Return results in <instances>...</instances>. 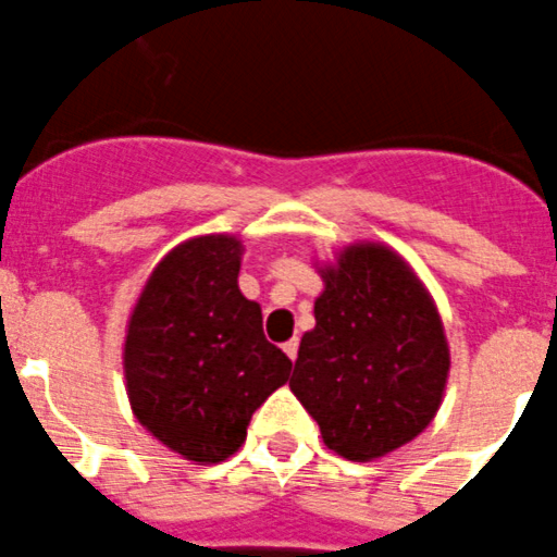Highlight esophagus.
Instances as JSON below:
<instances>
[{"mask_svg":"<svg viewBox=\"0 0 557 557\" xmlns=\"http://www.w3.org/2000/svg\"><path fill=\"white\" fill-rule=\"evenodd\" d=\"M283 349H285V355H288L290 360H297V355H299V338H290V341H285V344H283Z\"/></svg>","mask_w":557,"mask_h":557,"instance_id":"esophagus-1","label":"esophagus"}]
</instances>
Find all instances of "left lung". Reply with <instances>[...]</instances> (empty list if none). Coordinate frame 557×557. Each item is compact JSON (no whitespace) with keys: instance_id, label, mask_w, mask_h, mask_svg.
<instances>
[{"instance_id":"8db88e82","label":"left lung","mask_w":557,"mask_h":557,"mask_svg":"<svg viewBox=\"0 0 557 557\" xmlns=\"http://www.w3.org/2000/svg\"><path fill=\"white\" fill-rule=\"evenodd\" d=\"M322 277L288 385L333 453L380 458L433 422L449 372L444 327L405 260L377 244L349 247Z\"/></svg>"}]
</instances>
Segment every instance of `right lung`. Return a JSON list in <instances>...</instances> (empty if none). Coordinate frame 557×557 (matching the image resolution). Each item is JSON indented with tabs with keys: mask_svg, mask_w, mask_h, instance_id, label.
I'll use <instances>...</instances> for the list:
<instances>
[{
	"mask_svg": "<svg viewBox=\"0 0 557 557\" xmlns=\"http://www.w3.org/2000/svg\"><path fill=\"white\" fill-rule=\"evenodd\" d=\"M242 242L205 235L160 260L124 344L138 422L197 463L230 458L249 419L288 380L290 360L263 335L260 305L238 290Z\"/></svg>",
	"mask_w": 557,
	"mask_h": 557,
	"instance_id": "obj_1",
	"label": "right lung"
}]
</instances>
